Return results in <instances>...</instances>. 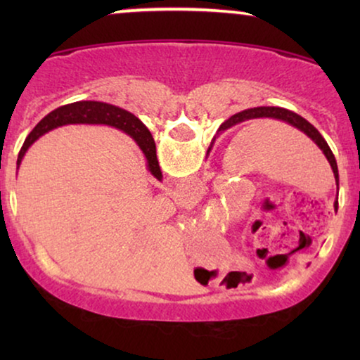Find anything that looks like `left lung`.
I'll return each mask as SVG.
<instances>
[{
	"instance_id": "8db88e82",
	"label": "left lung",
	"mask_w": 360,
	"mask_h": 360,
	"mask_svg": "<svg viewBox=\"0 0 360 360\" xmlns=\"http://www.w3.org/2000/svg\"><path fill=\"white\" fill-rule=\"evenodd\" d=\"M254 117H275V120H282L285 122H288V124H292L300 129L302 132H304L308 137H311L314 144H316L319 149L323 150V154L326 155V159L329 162V165H331V169L334 172V179H336V184L339 185V174H338V164H336V159H334L331 149H329L328 142L324 141V137L319 134L316 127L313 124H309V122L302 117L297 112L293 111H288V110H283V108H274V106H262V108H252V110H248V111H243L239 112V115H234L231 116L228 121H224L223 124H221L219 131H224L228 129L229 126L236 124V122H240V121H245V120H254ZM334 206L338 208V201L334 203Z\"/></svg>"
}]
</instances>
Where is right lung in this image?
I'll list each match as a JSON object with an SVG mask.
<instances>
[{
	"mask_svg": "<svg viewBox=\"0 0 360 360\" xmlns=\"http://www.w3.org/2000/svg\"><path fill=\"white\" fill-rule=\"evenodd\" d=\"M77 122H88V124H110L115 126L117 129L124 131L134 139L139 147L144 152L147 165L149 170L155 179L160 180L162 172L159 167V160H157L155 154V142L154 137L149 132V129L137 120L134 115H131L129 111L121 110V108L108 105V103L100 101H77L72 105H65L57 108L52 112L44 117L39 124L34 127L31 134L27 136V139L24 141L21 147V152L18 155V165L21 164V159L26 154L29 146L34 141L39 139L42 134H46L47 131L53 129V127L63 126V124H77Z\"/></svg>",
	"mask_w": 360,
	"mask_h": 360,
	"instance_id": "add662e5",
	"label": "right lung"
}]
</instances>
